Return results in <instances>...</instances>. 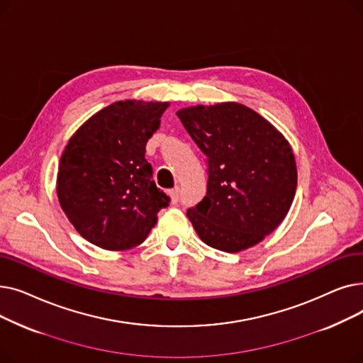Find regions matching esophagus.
I'll return each mask as SVG.
<instances>
[{
	"instance_id": "esophagus-1",
	"label": "esophagus",
	"mask_w": 363,
	"mask_h": 363,
	"mask_svg": "<svg viewBox=\"0 0 363 363\" xmlns=\"http://www.w3.org/2000/svg\"><path fill=\"white\" fill-rule=\"evenodd\" d=\"M169 196H170V201L172 203H178V200H179V186H175L174 189H170L169 191Z\"/></svg>"
}]
</instances>
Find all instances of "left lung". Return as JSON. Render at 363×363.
Instances as JSON below:
<instances>
[{"mask_svg":"<svg viewBox=\"0 0 363 363\" xmlns=\"http://www.w3.org/2000/svg\"><path fill=\"white\" fill-rule=\"evenodd\" d=\"M177 114L207 164L206 197L188 208V219L213 249H250L275 231L294 200L297 167L290 143L240 103L191 106Z\"/></svg>","mask_w":363,"mask_h":363,"instance_id":"8db88e82","label":"left lung"}]
</instances>
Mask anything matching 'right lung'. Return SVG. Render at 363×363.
<instances>
[{"mask_svg":"<svg viewBox=\"0 0 363 363\" xmlns=\"http://www.w3.org/2000/svg\"><path fill=\"white\" fill-rule=\"evenodd\" d=\"M167 107V101L111 103L82 123L62 152L57 197L74 230L100 249L140 245L169 204L144 157Z\"/></svg>","mask_w":363,"mask_h":363,"instance_id":"1","label":"right lung"}]
</instances>
